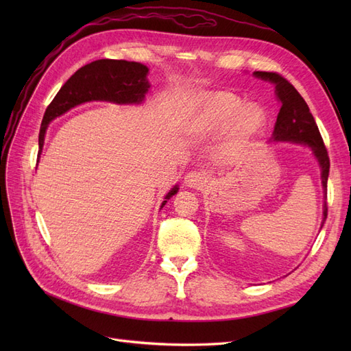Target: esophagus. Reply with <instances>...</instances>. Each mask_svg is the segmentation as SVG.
Listing matches in <instances>:
<instances>
[{
  "instance_id": "34e87169",
  "label": "esophagus",
  "mask_w": 351,
  "mask_h": 351,
  "mask_svg": "<svg viewBox=\"0 0 351 351\" xmlns=\"http://www.w3.org/2000/svg\"><path fill=\"white\" fill-rule=\"evenodd\" d=\"M206 180H208V176L205 173H202V171H190L184 177V184L187 187L197 189V187L205 186L206 184Z\"/></svg>"
}]
</instances>
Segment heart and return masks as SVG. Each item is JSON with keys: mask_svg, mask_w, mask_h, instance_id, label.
Returning a JSON list of instances; mask_svg holds the SVG:
<instances>
[{"mask_svg": "<svg viewBox=\"0 0 351 351\" xmlns=\"http://www.w3.org/2000/svg\"><path fill=\"white\" fill-rule=\"evenodd\" d=\"M267 123L265 111L256 104H246L228 90L205 92L192 105L184 129L192 136L214 134L227 129L230 146L239 151L259 134Z\"/></svg>", "mask_w": 351, "mask_h": 351, "instance_id": "1", "label": "heart"}]
</instances>
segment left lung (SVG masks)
Instances as JSON below:
<instances>
[{
	"instance_id": "1",
	"label": "left lung",
	"mask_w": 351,
	"mask_h": 351,
	"mask_svg": "<svg viewBox=\"0 0 351 351\" xmlns=\"http://www.w3.org/2000/svg\"><path fill=\"white\" fill-rule=\"evenodd\" d=\"M254 77L262 80H268L275 84V95L281 102V108L277 117V121L274 125L272 141L275 142H294L307 145L313 151L317 162L321 167V178L322 187L325 193V205H324V218L322 226L328 215L326 206V183L329 174V156L326 147L324 145L322 136L319 129L315 123L313 115L309 111L306 101L302 98V95L295 90L293 84L284 79L281 74L272 71H254ZM321 226V228H322Z\"/></svg>"
}]
</instances>
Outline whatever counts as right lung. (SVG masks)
Here are the masks:
<instances>
[{
	"label": "right lung",
	"instance_id": "obj_1",
	"mask_svg": "<svg viewBox=\"0 0 351 351\" xmlns=\"http://www.w3.org/2000/svg\"><path fill=\"white\" fill-rule=\"evenodd\" d=\"M147 71L149 69L141 62L125 60H97L79 69L62 84L56 98L48 105L39 130V154L44 146L48 124L76 105L89 101L141 104L149 89ZM177 192V186L169 190L161 208Z\"/></svg>",
	"mask_w": 351,
	"mask_h": 351
}]
</instances>
